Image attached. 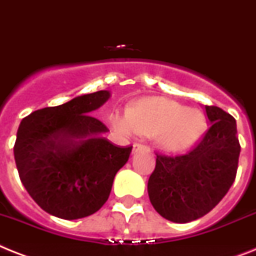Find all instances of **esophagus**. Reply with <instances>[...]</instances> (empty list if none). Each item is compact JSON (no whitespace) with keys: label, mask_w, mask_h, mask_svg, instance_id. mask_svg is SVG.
<instances>
[{"label":"esophagus","mask_w":256,"mask_h":256,"mask_svg":"<svg viewBox=\"0 0 256 256\" xmlns=\"http://www.w3.org/2000/svg\"><path fill=\"white\" fill-rule=\"evenodd\" d=\"M142 150H147V147H146V146H143V144H139V143H135V144L132 146V154L142 151Z\"/></svg>","instance_id":"1"}]
</instances>
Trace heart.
<instances>
[{"label":"heart","instance_id":"b5f03b06","mask_svg":"<svg viewBox=\"0 0 256 256\" xmlns=\"http://www.w3.org/2000/svg\"><path fill=\"white\" fill-rule=\"evenodd\" d=\"M110 124L124 135H151L154 144L165 152L182 151L200 138L206 118L200 110L184 108L165 98H144L128 112H112Z\"/></svg>","mask_w":256,"mask_h":256}]
</instances>
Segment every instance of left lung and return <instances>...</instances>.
<instances>
[{"label":"left lung","mask_w":256,"mask_h":256,"mask_svg":"<svg viewBox=\"0 0 256 256\" xmlns=\"http://www.w3.org/2000/svg\"><path fill=\"white\" fill-rule=\"evenodd\" d=\"M210 128L186 154H158L148 180L152 206L164 218L190 222L214 210L236 180L241 146L236 120L206 105Z\"/></svg>","instance_id":"8db88e82"}]
</instances>
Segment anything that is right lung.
<instances>
[{"mask_svg":"<svg viewBox=\"0 0 256 256\" xmlns=\"http://www.w3.org/2000/svg\"><path fill=\"white\" fill-rule=\"evenodd\" d=\"M109 91L74 98L32 112L16 132L14 158L19 178L45 212L76 220L108 200L117 172L132 147L112 144L108 128L91 113L108 102Z\"/></svg>","mask_w":256,"mask_h":256,"instance_id":"right-lung-1","label":"right lung"}]
</instances>
